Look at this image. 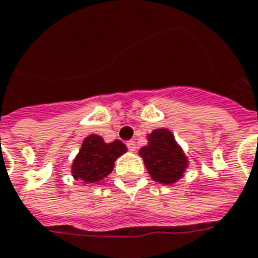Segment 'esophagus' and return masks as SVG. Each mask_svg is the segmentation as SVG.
I'll list each match as a JSON object with an SVG mask.
<instances>
[{"label": "esophagus", "mask_w": 258, "mask_h": 258, "mask_svg": "<svg viewBox=\"0 0 258 258\" xmlns=\"http://www.w3.org/2000/svg\"><path fill=\"white\" fill-rule=\"evenodd\" d=\"M126 146H127V149H129L131 152H135V150H136V142H135V140H129V142L126 143Z\"/></svg>", "instance_id": "1"}]
</instances>
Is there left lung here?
Masks as SVG:
<instances>
[{
	"instance_id": "8db88e82",
	"label": "left lung",
	"mask_w": 258,
	"mask_h": 258,
	"mask_svg": "<svg viewBox=\"0 0 258 258\" xmlns=\"http://www.w3.org/2000/svg\"><path fill=\"white\" fill-rule=\"evenodd\" d=\"M147 140L139 154L153 180L166 185L181 180L189 161L182 147L174 139L173 132L167 127L154 129L147 135Z\"/></svg>"
}]
</instances>
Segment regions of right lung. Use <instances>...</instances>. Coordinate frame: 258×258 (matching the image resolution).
Returning <instances> with one entry per match:
<instances>
[{"instance_id":"1","label":"right lung","mask_w":258,"mask_h":258,"mask_svg":"<svg viewBox=\"0 0 258 258\" xmlns=\"http://www.w3.org/2000/svg\"><path fill=\"white\" fill-rule=\"evenodd\" d=\"M126 150L127 149L120 140L105 143L98 135L87 136L76 159L73 160L72 174L74 180L87 185L98 184L111 174L116 159Z\"/></svg>"}]
</instances>
